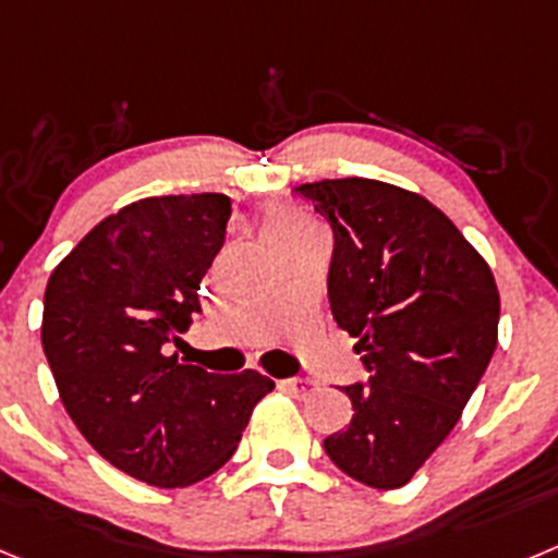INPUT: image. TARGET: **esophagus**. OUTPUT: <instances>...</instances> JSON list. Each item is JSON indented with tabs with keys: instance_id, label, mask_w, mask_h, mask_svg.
Segmentation results:
<instances>
[{
	"instance_id": "esophagus-1",
	"label": "esophagus",
	"mask_w": 558,
	"mask_h": 558,
	"mask_svg": "<svg viewBox=\"0 0 558 558\" xmlns=\"http://www.w3.org/2000/svg\"><path fill=\"white\" fill-rule=\"evenodd\" d=\"M282 388L288 393H293L295 399H307V397H313L315 388H318V383L310 377H290V379H282Z\"/></svg>"
}]
</instances>
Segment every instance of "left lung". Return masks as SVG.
<instances>
[{
	"mask_svg": "<svg viewBox=\"0 0 558 558\" xmlns=\"http://www.w3.org/2000/svg\"><path fill=\"white\" fill-rule=\"evenodd\" d=\"M332 226L327 293L357 338L366 383L347 430L324 438L338 470L374 489L405 486L450 436L497 347L500 295L445 211L374 179L295 186Z\"/></svg>",
	"mask_w": 558,
	"mask_h": 558,
	"instance_id": "left-lung-1",
	"label": "left lung"
}]
</instances>
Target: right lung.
<instances>
[{"label": "right lung", "instance_id": "right-lung-1", "mask_svg": "<svg viewBox=\"0 0 558 558\" xmlns=\"http://www.w3.org/2000/svg\"><path fill=\"white\" fill-rule=\"evenodd\" d=\"M229 218L220 192L136 201L88 231L44 293L41 343L63 408L108 463L159 489L218 472L274 388L251 368L211 374L167 354L201 313Z\"/></svg>", "mask_w": 558, "mask_h": 558}]
</instances>
